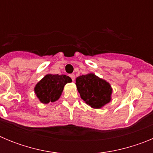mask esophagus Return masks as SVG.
Listing matches in <instances>:
<instances>
[{
    "label": "esophagus",
    "mask_w": 153,
    "mask_h": 153,
    "mask_svg": "<svg viewBox=\"0 0 153 153\" xmlns=\"http://www.w3.org/2000/svg\"><path fill=\"white\" fill-rule=\"evenodd\" d=\"M70 78L72 79L73 81L75 80V75H74V74H70Z\"/></svg>",
    "instance_id": "obj_1"
}]
</instances>
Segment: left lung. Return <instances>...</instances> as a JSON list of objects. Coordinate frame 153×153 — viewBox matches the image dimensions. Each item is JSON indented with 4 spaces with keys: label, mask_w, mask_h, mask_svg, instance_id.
<instances>
[{
    "label": "left lung",
    "mask_w": 153,
    "mask_h": 153,
    "mask_svg": "<svg viewBox=\"0 0 153 153\" xmlns=\"http://www.w3.org/2000/svg\"><path fill=\"white\" fill-rule=\"evenodd\" d=\"M76 86L81 99L93 109H100L111 101V85L93 73L76 77Z\"/></svg>",
    "instance_id": "1"
}]
</instances>
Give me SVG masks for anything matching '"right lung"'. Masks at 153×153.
<instances>
[{"label": "right lung", "mask_w": 153, "mask_h": 153, "mask_svg": "<svg viewBox=\"0 0 153 153\" xmlns=\"http://www.w3.org/2000/svg\"><path fill=\"white\" fill-rule=\"evenodd\" d=\"M72 79L66 75L47 74L34 87V93L40 102L47 104L58 100L62 94L63 87Z\"/></svg>", "instance_id": "add662e5"}]
</instances>
